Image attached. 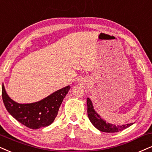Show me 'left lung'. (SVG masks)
<instances>
[{
	"instance_id": "left-lung-1",
	"label": "left lung",
	"mask_w": 152,
	"mask_h": 152,
	"mask_svg": "<svg viewBox=\"0 0 152 152\" xmlns=\"http://www.w3.org/2000/svg\"><path fill=\"white\" fill-rule=\"evenodd\" d=\"M87 115L89 121L94 126L99 130L104 132H117L122 131L125 129L129 128L133 123H128L125 125H115L111 123H107L106 121L101 117V115L96 112L94 108L92 102L89 98H87Z\"/></svg>"
}]
</instances>
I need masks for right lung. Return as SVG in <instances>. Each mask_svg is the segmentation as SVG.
Instances as JSON below:
<instances>
[{
  "mask_svg": "<svg viewBox=\"0 0 152 152\" xmlns=\"http://www.w3.org/2000/svg\"><path fill=\"white\" fill-rule=\"evenodd\" d=\"M70 86L56 91L46 98L30 104H19L7 95L2 85V98L8 113L18 122L31 129L47 127L54 121Z\"/></svg>",
  "mask_w": 152,
  "mask_h": 152,
  "instance_id": "1",
  "label": "right lung"
}]
</instances>
